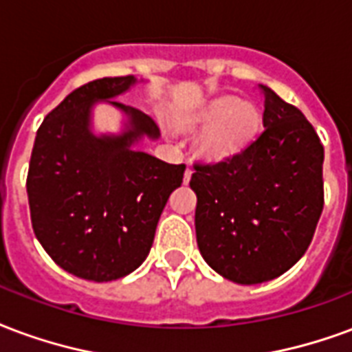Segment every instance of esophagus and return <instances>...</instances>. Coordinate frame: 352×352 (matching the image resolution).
I'll use <instances>...</instances> for the list:
<instances>
[{"instance_id":"34e87169","label":"esophagus","mask_w":352,"mask_h":352,"mask_svg":"<svg viewBox=\"0 0 352 352\" xmlns=\"http://www.w3.org/2000/svg\"><path fill=\"white\" fill-rule=\"evenodd\" d=\"M190 179H192V169H186V171H184V177H183V183L184 184H188L190 183Z\"/></svg>"}]
</instances>
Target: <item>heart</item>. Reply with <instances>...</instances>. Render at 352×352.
<instances>
[{
	"label": "heart",
	"mask_w": 352,
	"mask_h": 352,
	"mask_svg": "<svg viewBox=\"0 0 352 352\" xmlns=\"http://www.w3.org/2000/svg\"><path fill=\"white\" fill-rule=\"evenodd\" d=\"M179 123L186 129H203L196 140L197 153L207 162H222L254 140L261 126V113L254 104L222 95L183 110Z\"/></svg>",
	"instance_id": "b5f03b06"
}]
</instances>
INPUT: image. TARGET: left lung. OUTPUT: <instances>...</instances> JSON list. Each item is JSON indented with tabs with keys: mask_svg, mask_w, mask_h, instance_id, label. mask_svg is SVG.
Instances as JSON below:
<instances>
[{
	"mask_svg": "<svg viewBox=\"0 0 352 352\" xmlns=\"http://www.w3.org/2000/svg\"><path fill=\"white\" fill-rule=\"evenodd\" d=\"M263 130L233 158L196 166L197 248L210 269L241 285L270 282L300 259L322 212L324 149L308 119L274 91Z\"/></svg>",
	"mask_w": 352,
	"mask_h": 352,
	"instance_id": "8db88e82",
	"label": "left lung"
}]
</instances>
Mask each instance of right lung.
I'll return each mask as SVG.
<instances>
[{"mask_svg": "<svg viewBox=\"0 0 352 352\" xmlns=\"http://www.w3.org/2000/svg\"><path fill=\"white\" fill-rule=\"evenodd\" d=\"M136 76L100 78L72 91L37 130L30 173L31 223L46 254L89 282L134 272L149 256L169 194L183 183L184 164L138 149L160 130L149 116L124 106ZM124 116L119 133H96L94 108Z\"/></svg>", "mask_w": 352, "mask_h": 352, "instance_id": "right-lung-1", "label": "right lung"}]
</instances>
